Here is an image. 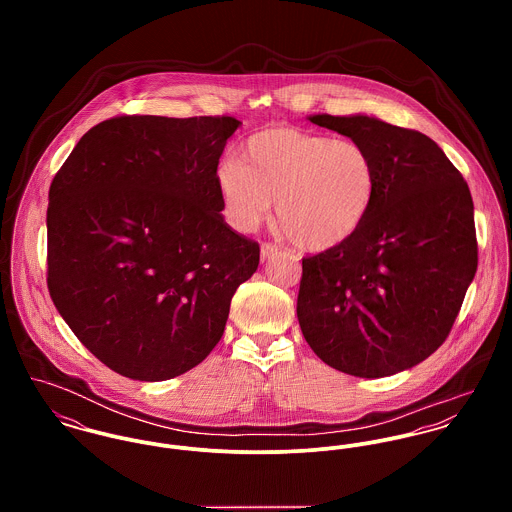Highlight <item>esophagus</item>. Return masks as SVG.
<instances>
[{
    "label": "esophagus",
    "instance_id": "1",
    "mask_svg": "<svg viewBox=\"0 0 512 512\" xmlns=\"http://www.w3.org/2000/svg\"><path fill=\"white\" fill-rule=\"evenodd\" d=\"M278 252H280V248H278L276 244L264 242V244L260 246V254H262V260H268V258H272V256H276Z\"/></svg>",
    "mask_w": 512,
    "mask_h": 512
}]
</instances>
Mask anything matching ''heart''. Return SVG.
Listing matches in <instances>:
<instances>
[{
  "label": "heart",
  "mask_w": 512,
  "mask_h": 512,
  "mask_svg": "<svg viewBox=\"0 0 512 512\" xmlns=\"http://www.w3.org/2000/svg\"><path fill=\"white\" fill-rule=\"evenodd\" d=\"M228 222L242 232L270 215L293 244L329 250L363 224L378 193L372 151L351 138L297 128H268L246 140L238 159L217 167Z\"/></svg>",
  "instance_id": "obj_1"
}]
</instances>
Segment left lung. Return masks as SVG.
I'll return each instance as SVG.
<instances>
[{
  "mask_svg": "<svg viewBox=\"0 0 512 512\" xmlns=\"http://www.w3.org/2000/svg\"><path fill=\"white\" fill-rule=\"evenodd\" d=\"M307 120L372 151L378 193L347 242L303 258L301 333L325 365L351 376L420 365L449 335L477 272L469 187L416 130L366 114Z\"/></svg>",
  "mask_w": 512,
  "mask_h": 512,
  "instance_id": "1",
  "label": "left lung"
}]
</instances>
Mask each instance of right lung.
I'll return each mask as SVG.
<instances>
[{
	"label": "right lung",
	"mask_w": 512,
	"mask_h": 512,
	"mask_svg": "<svg viewBox=\"0 0 512 512\" xmlns=\"http://www.w3.org/2000/svg\"><path fill=\"white\" fill-rule=\"evenodd\" d=\"M242 122L120 116L88 130L49 191V292L114 372L179 376L219 343L260 246L220 215L217 167Z\"/></svg>",
	"instance_id": "add662e5"
}]
</instances>
